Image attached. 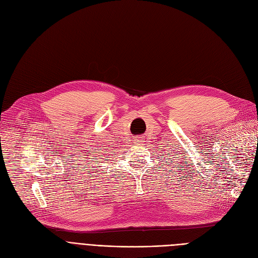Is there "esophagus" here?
Masks as SVG:
<instances>
[{"label":"esophagus","mask_w":258,"mask_h":258,"mask_svg":"<svg viewBox=\"0 0 258 258\" xmlns=\"http://www.w3.org/2000/svg\"><path fill=\"white\" fill-rule=\"evenodd\" d=\"M143 142H144V138L143 137H137V138L134 139V143L135 144L140 145V144H142Z\"/></svg>","instance_id":"34e87169"}]
</instances>
